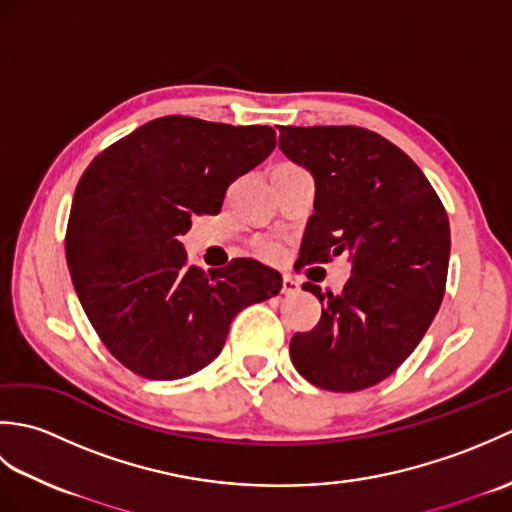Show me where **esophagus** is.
<instances>
[{
	"label": "esophagus",
	"instance_id": "esophagus-1",
	"mask_svg": "<svg viewBox=\"0 0 512 512\" xmlns=\"http://www.w3.org/2000/svg\"><path fill=\"white\" fill-rule=\"evenodd\" d=\"M299 290H301V286H299V281H297V279H292V277H284V288H281V292H284L286 297L297 295Z\"/></svg>",
	"mask_w": 512,
	"mask_h": 512
}]
</instances>
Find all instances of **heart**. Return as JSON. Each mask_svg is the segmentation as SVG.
<instances>
[{"mask_svg": "<svg viewBox=\"0 0 512 512\" xmlns=\"http://www.w3.org/2000/svg\"><path fill=\"white\" fill-rule=\"evenodd\" d=\"M255 248H257V253L262 255V257H266V259H279L281 253H284V244H281L279 239H275V237L257 239Z\"/></svg>", "mask_w": 512, "mask_h": 512, "instance_id": "b5f03b06", "label": "heart"}]
</instances>
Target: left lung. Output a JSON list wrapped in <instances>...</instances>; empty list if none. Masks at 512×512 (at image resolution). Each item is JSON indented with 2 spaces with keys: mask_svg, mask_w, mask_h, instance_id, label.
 <instances>
[{
  "mask_svg": "<svg viewBox=\"0 0 512 512\" xmlns=\"http://www.w3.org/2000/svg\"><path fill=\"white\" fill-rule=\"evenodd\" d=\"M279 149L317 189L297 264L352 259L341 295L303 284L321 301V319L292 336L290 358L321 389H367L405 363L438 314L451 253L447 211L416 162L369 129L279 127Z\"/></svg>",
  "mask_w": 512,
  "mask_h": 512,
  "instance_id": "1",
  "label": "left lung"
}]
</instances>
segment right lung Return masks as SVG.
Returning <instances> with one entry per match:
<instances>
[{
    "label": "right lung",
    "instance_id": "1",
    "mask_svg": "<svg viewBox=\"0 0 512 512\" xmlns=\"http://www.w3.org/2000/svg\"><path fill=\"white\" fill-rule=\"evenodd\" d=\"M275 129L162 116L107 147L74 191L65 259L92 328L134 374L176 380L222 352L239 310L279 295L255 259L204 273L180 235L275 149Z\"/></svg>",
    "mask_w": 512,
    "mask_h": 512
}]
</instances>
